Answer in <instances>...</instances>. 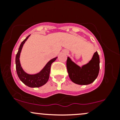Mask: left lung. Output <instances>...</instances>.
<instances>
[{
    "label": "left lung",
    "mask_w": 120,
    "mask_h": 120,
    "mask_svg": "<svg viewBox=\"0 0 120 120\" xmlns=\"http://www.w3.org/2000/svg\"><path fill=\"white\" fill-rule=\"evenodd\" d=\"M100 59L98 52H95L91 60L80 67L69 57L67 61V68L70 79L74 83L87 85L93 83L99 72Z\"/></svg>",
    "instance_id": "obj_1"
}]
</instances>
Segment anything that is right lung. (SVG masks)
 <instances>
[{
  "label": "right lung",
  "mask_w": 120,
  "mask_h": 120,
  "mask_svg": "<svg viewBox=\"0 0 120 120\" xmlns=\"http://www.w3.org/2000/svg\"><path fill=\"white\" fill-rule=\"evenodd\" d=\"M30 35H28L26 38L21 43L19 47L17 55L16 56V68L17 74L19 78L25 85L30 87H39L42 86L47 82L49 79V73H50L51 65L52 63L54 62L57 58V57L51 59L47 63L39 73L34 74H30L27 73L23 70L21 67L20 61V53L21 52L22 47L26 40L28 39Z\"/></svg>",
  "instance_id": "add662e5"
}]
</instances>
